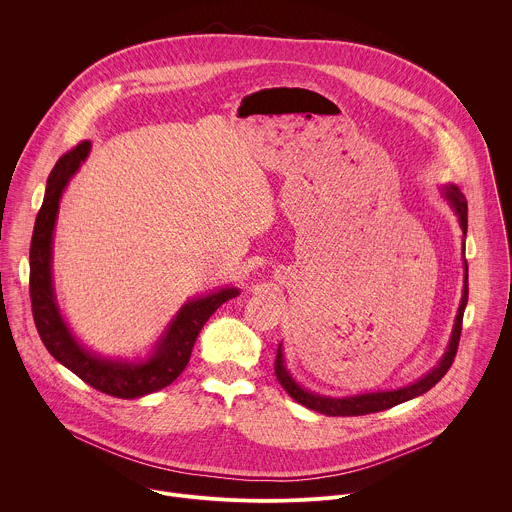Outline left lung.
Segmentation results:
<instances>
[{"label":"left lung","mask_w":512,"mask_h":512,"mask_svg":"<svg viewBox=\"0 0 512 512\" xmlns=\"http://www.w3.org/2000/svg\"><path fill=\"white\" fill-rule=\"evenodd\" d=\"M442 194L450 202V206L454 208V212L458 216V223L462 227V233L466 237V231H468V202H466L464 194L454 184L444 186ZM466 304H468V263L464 259V289H462V300H460V308H458V316H456V322H454V330H452L448 348H446L444 356L440 358V362H437V367H433L427 375H423L419 381H415L407 387H401V389H395V391H381V393H364V395H354V397H322V395H316V393L300 387L294 379H291L289 371L285 369L281 344H279L277 356H275V377L291 399H296L304 407H308L312 411H318V413H324V415H330V417L367 415V413H377V411L391 409L399 403H405L413 397H419V395L427 393L435 383H440L442 377L450 371L452 362L456 358V352H458V342H460V334H462V318H464Z\"/></svg>","instance_id":"8db88e82"}]
</instances>
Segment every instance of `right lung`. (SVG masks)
Masks as SVG:
<instances>
[{"label": "right lung", "mask_w": 512, "mask_h": 512, "mask_svg": "<svg viewBox=\"0 0 512 512\" xmlns=\"http://www.w3.org/2000/svg\"><path fill=\"white\" fill-rule=\"evenodd\" d=\"M89 152L91 141L85 139L77 148L66 152L48 176L30 243L32 316L44 346L68 371L105 395L137 399L168 387L180 377L206 320L225 302L239 296V289L223 287L214 294L188 300L160 336L154 352L145 360H111L81 346L62 320L56 304L52 285V235L60 196L68 180L77 174L81 164L87 160Z\"/></svg>", "instance_id": "obj_1"}]
</instances>
